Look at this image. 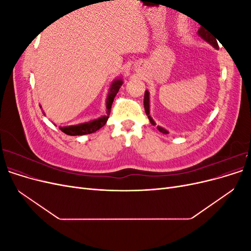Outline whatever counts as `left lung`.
I'll return each mask as SVG.
<instances>
[{
	"label": "left lung",
	"mask_w": 251,
	"mask_h": 251,
	"mask_svg": "<svg viewBox=\"0 0 251 251\" xmlns=\"http://www.w3.org/2000/svg\"><path fill=\"white\" fill-rule=\"evenodd\" d=\"M198 35L201 37V39H203L205 42H207L208 44H210L211 46L214 47V48H216V49L219 48V45H218V43H217V40H216L215 37L212 36L208 31H206V30H205L204 28L201 27V28L198 30ZM143 104H144V110H146L147 116H148V118H149V120H150V123H151V125H153V126H156L154 119L151 118V115H150V92H149L148 90L146 91V93H144ZM157 128H158L159 132H161V133H163V134H169V131H166L165 128H163V127H161V126H158Z\"/></svg>",
	"instance_id": "1"
}]
</instances>
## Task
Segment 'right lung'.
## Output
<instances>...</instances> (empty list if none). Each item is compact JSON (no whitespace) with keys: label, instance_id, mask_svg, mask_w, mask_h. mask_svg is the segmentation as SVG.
Instances as JSON below:
<instances>
[{"label":"right lung","instance_id":"1","mask_svg":"<svg viewBox=\"0 0 251 251\" xmlns=\"http://www.w3.org/2000/svg\"><path fill=\"white\" fill-rule=\"evenodd\" d=\"M123 83H124V81L120 77L114 79V81H112L110 89H109V92H108V96H107V105H105V107H107V114H105V115H103L101 117H98L93 120H90V121H88V123L74 125V126H59V130L64 132L65 134L70 135V136L87 135V134L94 133L97 130H100V127H102L105 124H107V120L109 118L110 112H111L112 103L114 101V98H115L120 87L123 86ZM40 108H42L41 105H40Z\"/></svg>","mask_w":251,"mask_h":251}]
</instances>
